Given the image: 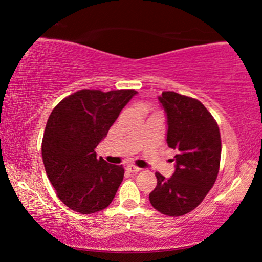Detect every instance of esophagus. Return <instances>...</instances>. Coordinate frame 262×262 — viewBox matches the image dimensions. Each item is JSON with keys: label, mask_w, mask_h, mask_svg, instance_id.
<instances>
[{"label": "esophagus", "mask_w": 262, "mask_h": 262, "mask_svg": "<svg viewBox=\"0 0 262 262\" xmlns=\"http://www.w3.org/2000/svg\"><path fill=\"white\" fill-rule=\"evenodd\" d=\"M127 170L129 171V173H132V174H136V173H139L140 170H141V168H139V167H136L134 165H128L127 166Z\"/></svg>", "instance_id": "esophagus-1"}]
</instances>
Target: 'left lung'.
I'll list each match as a JSON object with an SVG mask.
<instances>
[{
	"instance_id": "obj_1",
	"label": "left lung",
	"mask_w": 262,
	"mask_h": 262,
	"mask_svg": "<svg viewBox=\"0 0 262 262\" xmlns=\"http://www.w3.org/2000/svg\"><path fill=\"white\" fill-rule=\"evenodd\" d=\"M159 101L167 116V143L177 155L169 179L155 173L158 185L149 201L165 215L181 216L196 208L215 183L221 158L220 130L196 99L163 92Z\"/></svg>"
}]
</instances>
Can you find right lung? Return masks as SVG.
I'll return each mask as SVG.
<instances>
[{
    "label": "right lung",
    "instance_id": "right-lung-1",
    "mask_svg": "<svg viewBox=\"0 0 262 262\" xmlns=\"http://www.w3.org/2000/svg\"><path fill=\"white\" fill-rule=\"evenodd\" d=\"M135 94L134 89H82L53 109L42 140V159L58 199L72 210L93 214L114 199L124 169L97 159L95 148Z\"/></svg>",
    "mask_w": 262,
    "mask_h": 262
}]
</instances>
